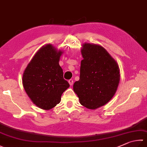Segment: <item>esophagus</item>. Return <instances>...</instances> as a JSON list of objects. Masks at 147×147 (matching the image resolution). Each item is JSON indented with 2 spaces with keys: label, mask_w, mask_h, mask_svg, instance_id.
Wrapping results in <instances>:
<instances>
[{
  "label": "esophagus",
  "mask_w": 147,
  "mask_h": 147,
  "mask_svg": "<svg viewBox=\"0 0 147 147\" xmlns=\"http://www.w3.org/2000/svg\"><path fill=\"white\" fill-rule=\"evenodd\" d=\"M68 82H69V84H70V86H72L73 84H74V81H73L72 79H70L68 81Z\"/></svg>",
  "instance_id": "1"
}]
</instances>
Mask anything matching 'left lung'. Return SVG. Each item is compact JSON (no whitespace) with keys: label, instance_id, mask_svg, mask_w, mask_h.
Instances as JSON below:
<instances>
[{"label":"left lung","instance_id":"left-lung-1","mask_svg":"<svg viewBox=\"0 0 147 147\" xmlns=\"http://www.w3.org/2000/svg\"><path fill=\"white\" fill-rule=\"evenodd\" d=\"M80 79L74 91L82 106L91 110L104 106L117 90L120 79L117 62L103 47L89 43L82 45Z\"/></svg>","mask_w":147,"mask_h":147}]
</instances>
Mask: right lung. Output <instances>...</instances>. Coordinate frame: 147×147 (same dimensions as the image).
I'll return each instance as SVG.
<instances>
[{"label":"right lung","instance_id":"right-lung-1","mask_svg":"<svg viewBox=\"0 0 147 147\" xmlns=\"http://www.w3.org/2000/svg\"><path fill=\"white\" fill-rule=\"evenodd\" d=\"M63 53L52 44H46L36 52L24 71V90L40 109L54 107L61 102L63 92L70 87L63 79V69L59 64Z\"/></svg>","mask_w":147,"mask_h":147}]
</instances>
